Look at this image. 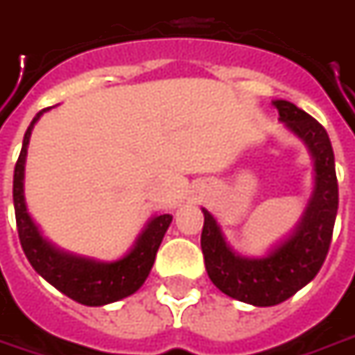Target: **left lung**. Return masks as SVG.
Segmentation results:
<instances>
[{
	"mask_svg": "<svg viewBox=\"0 0 355 355\" xmlns=\"http://www.w3.org/2000/svg\"><path fill=\"white\" fill-rule=\"evenodd\" d=\"M279 120L309 146L317 188L301 225L266 259H243L225 245L216 219L204 209L202 254L209 279L225 295L257 307H272L297 293L319 274L327 259L338 211V178L327 130L288 101H274Z\"/></svg>",
	"mask_w": 355,
	"mask_h": 355,
	"instance_id": "left-lung-1",
	"label": "left lung"
}]
</instances>
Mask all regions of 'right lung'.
<instances>
[{
	"label": "right lung",
	"mask_w": 355,
	"mask_h": 355,
	"mask_svg": "<svg viewBox=\"0 0 355 355\" xmlns=\"http://www.w3.org/2000/svg\"><path fill=\"white\" fill-rule=\"evenodd\" d=\"M44 110L36 114L25 132L23 147H21V153L15 163V173H13V204H15L17 233H19L21 247L25 250L31 266L48 284H52L54 288L60 289L62 293H66L67 297H71L77 303L96 307V305H107L118 299L128 297L141 288V284L146 282L147 274L155 262L159 245L173 221V216L163 214L151 219L146 231L141 233V237L137 239L132 252L110 264L71 257L52 247L46 239H42L31 216L26 214L25 196H23L26 146H28L31 130Z\"/></svg>",
	"instance_id": "right-lung-1"
}]
</instances>
